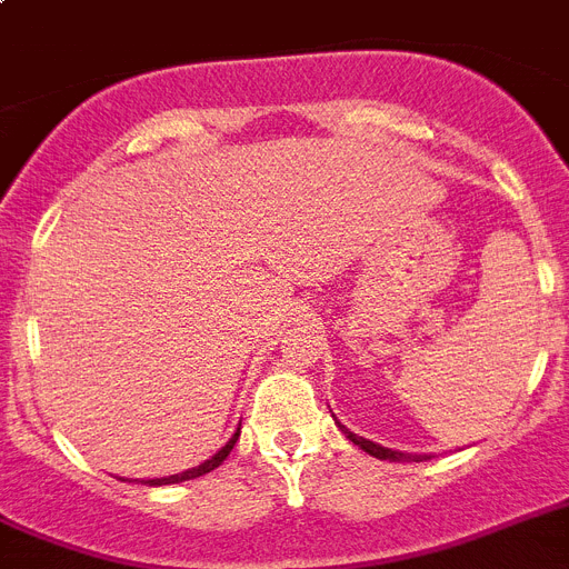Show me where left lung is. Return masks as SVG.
Here are the masks:
<instances>
[{
  "instance_id": "obj_1",
  "label": "left lung",
  "mask_w": 569,
  "mask_h": 569,
  "mask_svg": "<svg viewBox=\"0 0 569 569\" xmlns=\"http://www.w3.org/2000/svg\"><path fill=\"white\" fill-rule=\"evenodd\" d=\"M339 429H342V435L351 440L353 446H359L362 451H368L371 458H380V460H391V463H420V460H429L431 455H406V451H395V449H386V446L373 443V440H366V437L353 435V431L345 429L342 423H339Z\"/></svg>"
}]
</instances>
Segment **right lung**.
I'll use <instances>...</instances> for the list:
<instances>
[{"label":"right lung","mask_w":569,"mask_h":569,"mask_svg":"<svg viewBox=\"0 0 569 569\" xmlns=\"http://www.w3.org/2000/svg\"><path fill=\"white\" fill-rule=\"evenodd\" d=\"M238 435H241V429H236V435H232L230 440H227V443L221 446V449H218L210 460H203V463L196 466V469H187V472H181V475H169V478H152V480H146V483H149V487H167V483H181V480H192V478H201V475L212 472V469H218V466L224 463L227 455H230L232 446H236Z\"/></svg>","instance_id":"right-lung-1"}]
</instances>
